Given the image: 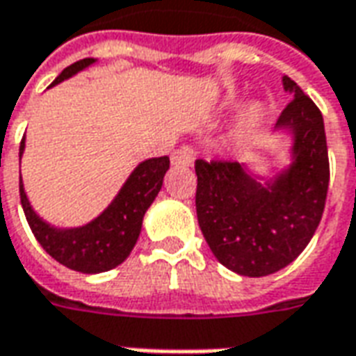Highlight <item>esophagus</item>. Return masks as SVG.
Returning a JSON list of instances; mask_svg holds the SVG:
<instances>
[{"mask_svg":"<svg viewBox=\"0 0 356 356\" xmlns=\"http://www.w3.org/2000/svg\"><path fill=\"white\" fill-rule=\"evenodd\" d=\"M193 160L194 158L188 148H179V150H175V152L171 154V163H173V165H181V168L193 165Z\"/></svg>","mask_w":356,"mask_h":356,"instance_id":"esophagus-1","label":"esophagus"}]
</instances>
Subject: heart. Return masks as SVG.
Masks as SVG:
<instances>
[{"label":"heart","mask_w":356,"mask_h":356,"mask_svg":"<svg viewBox=\"0 0 356 356\" xmlns=\"http://www.w3.org/2000/svg\"><path fill=\"white\" fill-rule=\"evenodd\" d=\"M244 102V93L238 89H231L227 91L225 97L219 102V110L221 112H234L238 110ZM268 120V108L259 101H254L248 104L246 108L242 110L238 122L234 125V131H232V139L238 145H248L261 133Z\"/></svg>","instance_id":"obj_1"}]
</instances>
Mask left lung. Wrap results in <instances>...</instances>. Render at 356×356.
Masks as SVG:
<instances>
[{
  "mask_svg": "<svg viewBox=\"0 0 356 356\" xmlns=\"http://www.w3.org/2000/svg\"><path fill=\"white\" fill-rule=\"evenodd\" d=\"M275 135L288 137L286 163L259 175L252 162L196 160V216L217 261L240 276L273 275L288 267L321 223L330 183L321 110L288 76Z\"/></svg>",
  "mask_w": 356,
  "mask_h": 356,
  "instance_id": "obj_1",
  "label": "left lung"
}]
</instances>
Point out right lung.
Listing matches in <instances>:
<instances>
[{"label":"right lung","mask_w":356,"mask_h":356,"mask_svg":"<svg viewBox=\"0 0 356 356\" xmlns=\"http://www.w3.org/2000/svg\"><path fill=\"white\" fill-rule=\"evenodd\" d=\"M93 65H97V58H83L74 63L58 74V78L51 83V88L83 72ZM24 148H26V137H22L20 143V158L24 154ZM168 170H170L168 156L143 160L129 173V177L125 179V183L108 206L89 223L80 227H55L38 216L28 200L22 177H20V204L35 240L53 259L78 273L97 275L122 265L129 257L140 234L143 217L160 193Z\"/></svg>","instance_id":"right-lung-1"}]
</instances>
